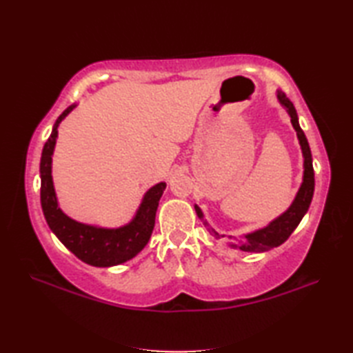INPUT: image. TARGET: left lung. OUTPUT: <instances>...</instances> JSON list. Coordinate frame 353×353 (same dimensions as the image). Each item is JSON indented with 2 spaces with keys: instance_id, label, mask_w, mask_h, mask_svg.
<instances>
[{
  "instance_id": "8db88e82",
  "label": "left lung",
  "mask_w": 353,
  "mask_h": 353,
  "mask_svg": "<svg viewBox=\"0 0 353 353\" xmlns=\"http://www.w3.org/2000/svg\"><path fill=\"white\" fill-rule=\"evenodd\" d=\"M277 100L282 104V106L287 109L288 115L291 118V124L294 127V130L297 132V138H299V144L302 147V154H303V181L301 188H299L296 199L292 201L291 206L285 211L282 215L277 216L276 220H273L268 226L262 228L259 230H254L252 234H247L243 238H236V236H226V235H220L215 229H209V234L214 235L215 238H224V241L230 243L232 247L235 249H239L243 252H252V253H261V252H267L272 250L274 247L281 245L282 243L287 241L290 235L294 232V229L299 226V223L302 221L303 215L308 212L311 200L314 196V185H316V181H314V168H312V156H311V148L308 144V139H306L303 130L299 125V118H297V112L294 109V104L290 101V99L285 95L282 91H277ZM196 212L199 219L203 220V212L201 209L196 205Z\"/></svg>"
}]
</instances>
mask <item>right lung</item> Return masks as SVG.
<instances>
[{"mask_svg":"<svg viewBox=\"0 0 353 353\" xmlns=\"http://www.w3.org/2000/svg\"><path fill=\"white\" fill-rule=\"evenodd\" d=\"M76 108L72 104L62 112L56 119L48 141L45 142L41 157V205L50 229L61 243L71 250L79 259L94 267H112L123 264L137 256L147 245L154 228L156 211L159 200L167 188V183L161 182L152 186L142 199L137 215L125 226L106 229L92 224L79 223L70 219L59 208L54 185L51 176V156L54 152L57 139V127L62 119Z\"/></svg>","mask_w":353,"mask_h":353,"instance_id":"right-lung-1","label":"right lung"}]
</instances>
